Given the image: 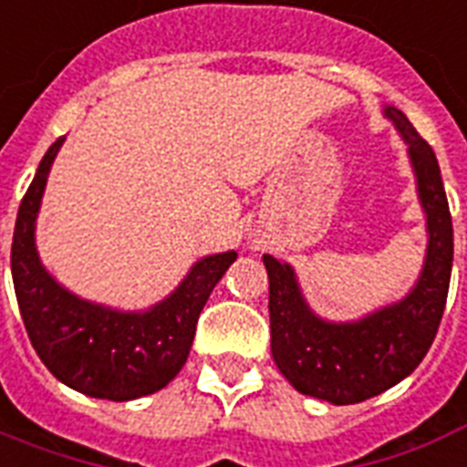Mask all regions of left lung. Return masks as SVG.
Listing matches in <instances>:
<instances>
[{"label":"left lung","mask_w":467,"mask_h":467,"mask_svg":"<svg viewBox=\"0 0 467 467\" xmlns=\"http://www.w3.org/2000/svg\"><path fill=\"white\" fill-rule=\"evenodd\" d=\"M410 144L420 200L427 212L429 245L422 277L400 304L359 323L335 326L316 318L298 292L289 265L265 255L270 277L272 357L298 393L354 405L400 383L420 367L434 342L449 296L453 226L434 149L398 108H386Z\"/></svg>","instance_id":"1"}]
</instances>
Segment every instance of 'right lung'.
Here are the masks:
<instances>
[{"label": "right lung", "instance_id": "right-lung-1", "mask_svg": "<svg viewBox=\"0 0 467 467\" xmlns=\"http://www.w3.org/2000/svg\"><path fill=\"white\" fill-rule=\"evenodd\" d=\"M65 137L55 140L18 207L11 277L33 349L50 374L79 393L134 400L173 381L188 359L200 311L236 253L210 255L190 270L166 301L147 313H120L81 301L43 270L33 223L50 166Z\"/></svg>", "mask_w": 467, "mask_h": 467}]
</instances>
